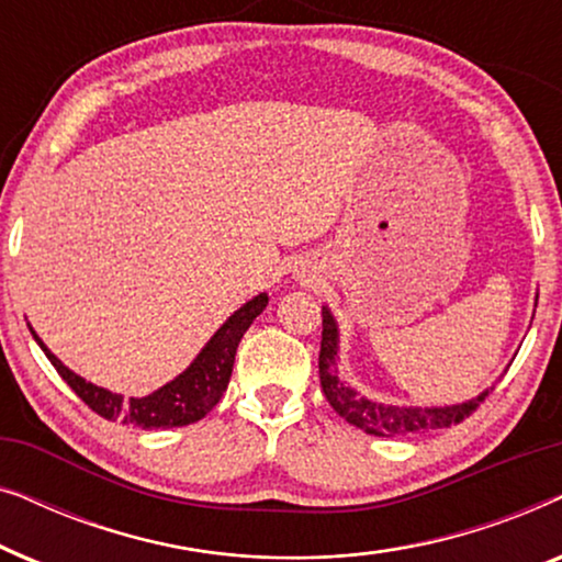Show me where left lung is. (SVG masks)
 Listing matches in <instances>:
<instances>
[{
  "label": "left lung",
  "mask_w": 562,
  "mask_h": 562,
  "mask_svg": "<svg viewBox=\"0 0 562 562\" xmlns=\"http://www.w3.org/2000/svg\"><path fill=\"white\" fill-rule=\"evenodd\" d=\"M337 358V325L329 310H322V345H319V381L327 402L340 414L345 422L363 429L375 437H402L417 435L427 429H442L460 425L465 417L479 409L481 402H486L491 391H483L473 402L458 406H442V409H406V406H386L379 402H368L358 391H352L348 383L337 379L335 371Z\"/></svg>",
  "instance_id": "1"
}]
</instances>
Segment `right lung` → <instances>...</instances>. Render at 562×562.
<instances>
[{"label":"right lung","instance_id":"1","mask_svg":"<svg viewBox=\"0 0 562 562\" xmlns=\"http://www.w3.org/2000/svg\"><path fill=\"white\" fill-rule=\"evenodd\" d=\"M268 296L258 294L250 299L248 304L240 306L225 325H222L204 350L199 352L194 363L183 371L179 379L166 383L164 389L153 391L150 396L143 398H125L112 391L99 389L94 383L83 381L81 375L60 363L53 352L41 342V337L33 333V337L41 345L45 356L56 368L60 379L74 389V394L97 412L99 417L110 422H122V425H133L140 429H158V427H183L191 422H199L212 406L220 402L222 394L227 391L229 375H233V363L237 345H240L245 329L252 325V319L266 310Z\"/></svg>","mask_w":562,"mask_h":562}]
</instances>
